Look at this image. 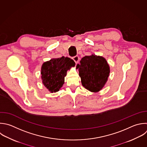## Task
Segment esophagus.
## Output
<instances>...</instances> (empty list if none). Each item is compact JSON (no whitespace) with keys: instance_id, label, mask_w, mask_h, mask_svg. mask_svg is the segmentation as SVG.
<instances>
[{"instance_id":"34e87169","label":"esophagus","mask_w":147,"mask_h":147,"mask_svg":"<svg viewBox=\"0 0 147 147\" xmlns=\"http://www.w3.org/2000/svg\"><path fill=\"white\" fill-rule=\"evenodd\" d=\"M72 59L75 62V63L77 64V63H78V62H79V61L80 60V58H79V57L78 56H75L72 57Z\"/></svg>"}]
</instances>
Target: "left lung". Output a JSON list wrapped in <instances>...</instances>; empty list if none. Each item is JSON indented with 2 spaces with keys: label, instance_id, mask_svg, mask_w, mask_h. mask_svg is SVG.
Segmentation results:
<instances>
[{
  "label": "left lung",
  "instance_id": "1",
  "mask_svg": "<svg viewBox=\"0 0 147 147\" xmlns=\"http://www.w3.org/2000/svg\"><path fill=\"white\" fill-rule=\"evenodd\" d=\"M83 87L91 92H98L105 86L110 68L106 59L95 55L86 56L76 66Z\"/></svg>",
  "mask_w": 147,
  "mask_h": 147
}]
</instances>
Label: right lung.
I'll return each instance as SVG.
<instances>
[{"label":"right lung","mask_w":147,"mask_h":147,"mask_svg":"<svg viewBox=\"0 0 147 147\" xmlns=\"http://www.w3.org/2000/svg\"><path fill=\"white\" fill-rule=\"evenodd\" d=\"M75 66V62L68 57L52 59L45 62L41 67V78L44 86L51 92H56L63 86L67 71Z\"/></svg>","instance_id":"right-lung-1"}]
</instances>
